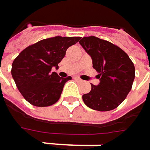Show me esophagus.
<instances>
[{"label":"esophagus","mask_w":150,"mask_h":150,"mask_svg":"<svg viewBox=\"0 0 150 150\" xmlns=\"http://www.w3.org/2000/svg\"><path fill=\"white\" fill-rule=\"evenodd\" d=\"M75 79L76 80V81H80V82H81V81H82V80H81V79H80V78H79V77H77V76H76V77H75Z\"/></svg>","instance_id":"obj_1"}]
</instances>
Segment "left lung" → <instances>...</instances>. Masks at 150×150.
I'll use <instances>...</instances> for the list:
<instances>
[{
	"label": "left lung",
	"instance_id": "8db88e82",
	"mask_svg": "<svg viewBox=\"0 0 150 150\" xmlns=\"http://www.w3.org/2000/svg\"><path fill=\"white\" fill-rule=\"evenodd\" d=\"M80 44L90 55L98 72V85L91 84L82 96L84 103L98 111H109L121 104L131 90L135 76L134 63L119 47L96 36L83 37Z\"/></svg>",
	"mask_w": 150,
	"mask_h": 150
}]
</instances>
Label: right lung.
I'll list each match as a JSON object with an SVG mask.
<instances>
[{"label": "right lung", "instance_id": "right-lung-1", "mask_svg": "<svg viewBox=\"0 0 150 150\" xmlns=\"http://www.w3.org/2000/svg\"><path fill=\"white\" fill-rule=\"evenodd\" d=\"M81 37L55 36L42 40L22 50L12 64L11 74L23 97L36 107L54 104L61 96L64 84L71 76L60 77L52 68L64 58L67 49Z\"/></svg>", "mask_w": 150, "mask_h": 150}]
</instances>
